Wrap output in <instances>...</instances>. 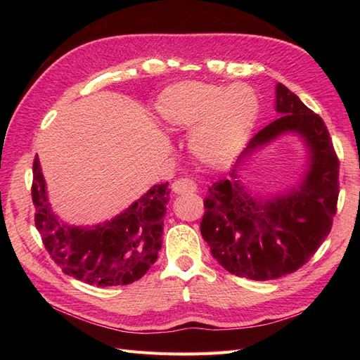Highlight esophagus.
I'll use <instances>...</instances> for the list:
<instances>
[{
    "label": "esophagus",
    "instance_id": "obj_1",
    "mask_svg": "<svg viewBox=\"0 0 360 360\" xmlns=\"http://www.w3.org/2000/svg\"><path fill=\"white\" fill-rule=\"evenodd\" d=\"M171 188L174 193H189L197 191V184L189 179H179L172 183Z\"/></svg>",
    "mask_w": 360,
    "mask_h": 360
}]
</instances>
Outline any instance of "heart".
Returning a JSON list of instances; mask_svg holds the SVG:
<instances>
[{
    "label": "heart",
    "instance_id": "1",
    "mask_svg": "<svg viewBox=\"0 0 360 360\" xmlns=\"http://www.w3.org/2000/svg\"><path fill=\"white\" fill-rule=\"evenodd\" d=\"M158 111L172 129H193L191 148L209 165L230 162L258 112L257 94L245 84L184 82L162 94Z\"/></svg>",
    "mask_w": 360,
    "mask_h": 360
}]
</instances>
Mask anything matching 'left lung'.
<instances>
[{
  "label": "left lung",
  "instance_id": "1",
  "mask_svg": "<svg viewBox=\"0 0 360 360\" xmlns=\"http://www.w3.org/2000/svg\"><path fill=\"white\" fill-rule=\"evenodd\" d=\"M275 108L281 117L249 141L237 163L278 136L296 132L311 155L303 181L287 195L261 200L242 186L233 169L230 180L209 188L201 221V234L217 263L254 281L278 279L308 263L332 230L340 193V160L323 118L284 84L276 85Z\"/></svg>",
  "mask_w": 360,
  "mask_h": 360
}]
</instances>
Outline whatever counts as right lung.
<instances>
[{"label": "right lung", "mask_w": 360, "mask_h": 360, "mask_svg": "<svg viewBox=\"0 0 360 360\" xmlns=\"http://www.w3.org/2000/svg\"><path fill=\"white\" fill-rule=\"evenodd\" d=\"M169 193L168 181L156 184L111 221L72 226L51 210L37 155L32 163L31 197L43 245L64 274L96 287L132 284L155 264Z\"/></svg>", "instance_id": "add662e5"}]
</instances>
